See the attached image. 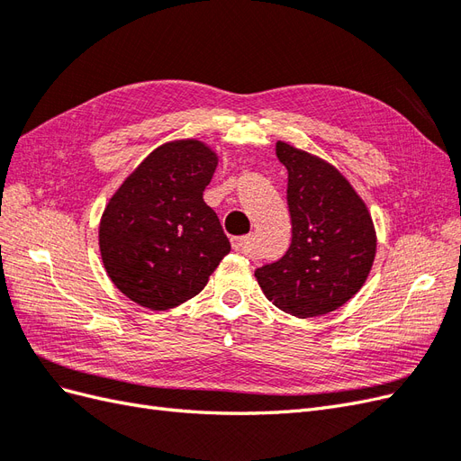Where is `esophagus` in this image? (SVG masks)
<instances>
[{"label":"esophagus","mask_w":461,"mask_h":461,"mask_svg":"<svg viewBox=\"0 0 461 461\" xmlns=\"http://www.w3.org/2000/svg\"><path fill=\"white\" fill-rule=\"evenodd\" d=\"M230 242H232V248L236 249V252L248 254L249 246H252V242H254V236H249V234L248 236H234Z\"/></svg>","instance_id":"esophagus-1"}]
</instances>
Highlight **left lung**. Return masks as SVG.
Here are the masks:
<instances>
[{
  "label": "left lung",
  "mask_w": 461,
  "mask_h": 461,
  "mask_svg": "<svg viewBox=\"0 0 461 461\" xmlns=\"http://www.w3.org/2000/svg\"><path fill=\"white\" fill-rule=\"evenodd\" d=\"M275 149L288 171L292 242L256 278L278 310L300 319L325 315L367 281L376 252L373 219L337 167L281 140Z\"/></svg>",
  "instance_id": "left-lung-1"
}]
</instances>
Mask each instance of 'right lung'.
Returning a JSON list of instances; mask_svg holds the SVG:
<instances>
[{"label": "right lung", "instance_id": "add662e5", "mask_svg": "<svg viewBox=\"0 0 461 461\" xmlns=\"http://www.w3.org/2000/svg\"><path fill=\"white\" fill-rule=\"evenodd\" d=\"M219 156L196 138L161 144L122 180L100 221L104 267L124 296L153 312L203 290L230 252L203 202Z\"/></svg>", "mask_w": 461, "mask_h": 461}]
</instances>
